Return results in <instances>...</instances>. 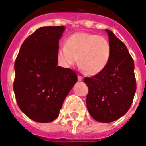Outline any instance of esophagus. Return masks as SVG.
Listing matches in <instances>:
<instances>
[{"instance_id":"1","label":"esophagus","mask_w":146,"mask_h":146,"mask_svg":"<svg viewBox=\"0 0 146 146\" xmlns=\"http://www.w3.org/2000/svg\"><path fill=\"white\" fill-rule=\"evenodd\" d=\"M77 79H78V80H83V77L81 76H80V75H78V76H77Z\"/></svg>"}]
</instances>
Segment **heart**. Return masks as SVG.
I'll use <instances>...</instances> for the list:
<instances>
[{
  "mask_svg": "<svg viewBox=\"0 0 146 146\" xmlns=\"http://www.w3.org/2000/svg\"><path fill=\"white\" fill-rule=\"evenodd\" d=\"M111 47L102 35L88 32H76L70 35L66 45L58 50L57 57L65 67L74 66L79 58L80 69L88 75H96L104 71L110 61Z\"/></svg>",
  "mask_w": 146,
  "mask_h": 146,
  "instance_id": "b5f03b06",
  "label": "heart"
}]
</instances>
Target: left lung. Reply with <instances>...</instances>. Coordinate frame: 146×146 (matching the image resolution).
Returning a JSON list of instances; mask_svg holds the SVG:
<instances>
[{
	"mask_svg": "<svg viewBox=\"0 0 146 146\" xmlns=\"http://www.w3.org/2000/svg\"><path fill=\"white\" fill-rule=\"evenodd\" d=\"M111 47L107 67L99 74L84 77L88 88L86 104L91 116L100 123L114 122L124 115L136 92L134 63L126 45L107 30Z\"/></svg>",
	"mask_w": 146,
	"mask_h": 146,
	"instance_id": "1",
	"label": "left lung"
}]
</instances>
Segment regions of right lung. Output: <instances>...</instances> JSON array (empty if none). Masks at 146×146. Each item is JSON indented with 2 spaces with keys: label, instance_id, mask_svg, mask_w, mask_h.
I'll use <instances>...</instances> for the list:
<instances>
[{
  "label": "right lung",
  "instance_id": "obj_1",
  "mask_svg": "<svg viewBox=\"0 0 146 146\" xmlns=\"http://www.w3.org/2000/svg\"><path fill=\"white\" fill-rule=\"evenodd\" d=\"M64 26L42 27L24 40L16 57L13 89L20 109L38 123L57 119L66 96L77 81L75 71L58 66Z\"/></svg>",
  "mask_w": 146,
  "mask_h": 146
}]
</instances>
